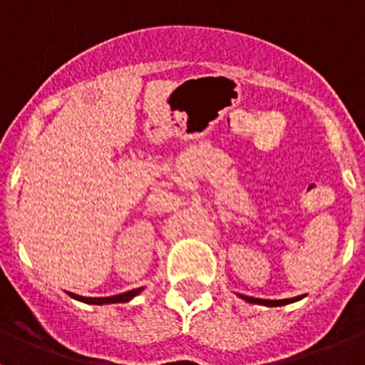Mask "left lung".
<instances>
[{"label":"left lung","instance_id":"1","mask_svg":"<svg viewBox=\"0 0 365 365\" xmlns=\"http://www.w3.org/2000/svg\"><path fill=\"white\" fill-rule=\"evenodd\" d=\"M241 298L247 299V302L250 303H259V305H267V307H278V305H285V303H291V302H296L298 298H287V299H261V298H250V296H243L241 294Z\"/></svg>","mask_w":365,"mask_h":365}]
</instances>
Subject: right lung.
<instances>
[{
	"label": "right lung",
	"instance_id": "add662e5",
	"mask_svg": "<svg viewBox=\"0 0 365 365\" xmlns=\"http://www.w3.org/2000/svg\"><path fill=\"white\" fill-rule=\"evenodd\" d=\"M140 291H143V289H133V291H130V292H124V294H117V296H109V298H83V296L73 294V292H69V294L73 296L74 299H80V302L93 303V305H104V303H122V302H130V299L133 298V296H137Z\"/></svg>",
	"mask_w": 365,
	"mask_h": 365
}]
</instances>
